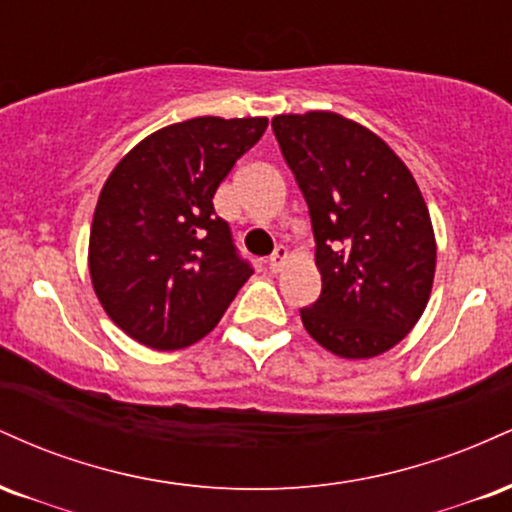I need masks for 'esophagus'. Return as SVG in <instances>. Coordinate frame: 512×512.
<instances>
[{
  "label": "esophagus",
  "mask_w": 512,
  "mask_h": 512,
  "mask_svg": "<svg viewBox=\"0 0 512 512\" xmlns=\"http://www.w3.org/2000/svg\"><path fill=\"white\" fill-rule=\"evenodd\" d=\"M286 255H289V250L284 248V245H279V248H276L272 255H269V260H267V269L272 274H276L281 269V264H284V260H286Z\"/></svg>",
  "instance_id": "obj_1"
}]
</instances>
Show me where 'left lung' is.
<instances>
[{"instance_id":"1","label":"left lung","mask_w":512,"mask_h":512,"mask_svg":"<svg viewBox=\"0 0 512 512\" xmlns=\"http://www.w3.org/2000/svg\"><path fill=\"white\" fill-rule=\"evenodd\" d=\"M274 137L308 204L320 298L310 337L342 358L385 354L419 322L436 274L431 216L378 134L337 113L276 115Z\"/></svg>"}]
</instances>
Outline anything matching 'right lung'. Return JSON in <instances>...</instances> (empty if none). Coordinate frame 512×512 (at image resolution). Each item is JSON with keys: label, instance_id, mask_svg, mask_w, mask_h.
<instances>
[{"label": "right lung", "instance_id": "right-lung-1", "mask_svg": "<svg viewBox=\"0 0 512 512\" xmlns=\"http://www.w3.org/2000/svg\"><path fill=\"white\" fill-rule=\"evenodd\" d=\"M267 117H195L149 134L105 180L88 240L93 291L122 332L158 351L219 325L252 267L214 195Z\"/></svg>", "mask_w": 512, "mask_h": 512}]
</instances>
